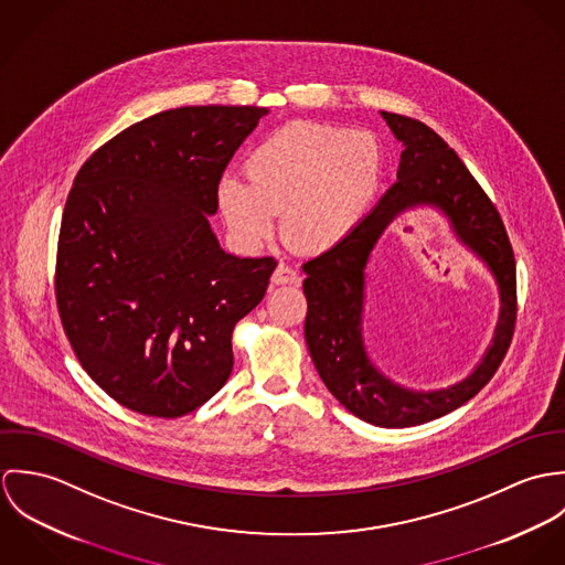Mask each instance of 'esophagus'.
Wrapping results in <instances>:
<instances>
[{
  "label": "esophagus",
  "mask_w": 565,
  "mask_h": 565,
  "mask_svg": "<svg viewBox=\"0 0 565 565\" xmlns=\"http://www.w3.org/2000/svg\"><path fill=\"white\" fill-rule=\"evenodd\" d=\"M271 282L274 285H294V282H298V271L285 263H278L271 274Z\"/></svg>",
  "instance_id": "obj_1"
}]
</instances>
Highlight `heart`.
Wrapping results in <instances>:
<instances>
[{"label": "heart", "mask_w": 565, "mask_h": 565, "mask_svg": "<svg viewBox=\"0 0 565 565\" xmlns=\"http://www.w3.org/2000/svg\"><path fill=\"white\" fill-rule=\"evenodd\" d=\"M383 171L379 141L365 130L287 124L243 161L245 180L224 175L217 206L245 245L265 242L280 213V237L302 254H322L361 222Z\"/></svg>", "instance_id": "heart-1"}]
</instances>
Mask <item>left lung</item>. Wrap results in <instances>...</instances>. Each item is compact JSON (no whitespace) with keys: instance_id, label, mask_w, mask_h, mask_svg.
Returning a JSON list of instances; mask_svg holds the SVG:
<instances>
[{"instance_id":"obj_1","label":"left lung","mask_w":565,"mask_h":565,"mask_svg":"<svg viewBox=\"0 0 565 565\" xmlns=\"http://www.w3.org/2000/svg\"><path fill=\"white\" fill-rule=\"evenodd\" d=\"M383 117L404 146L398 180L343 242L302 265L305 339L323 385L352 415L383 428H406L468 403L500 367L518 320L515 258L498 209L455 150L413 117L396 113ZM419 205H437L449 215L458 236L497 276L503 300L484 363L466 382L439 393H411L385 380L366 359L360 337L366 258L388 222Z\"/></svg>"}]
</instances>
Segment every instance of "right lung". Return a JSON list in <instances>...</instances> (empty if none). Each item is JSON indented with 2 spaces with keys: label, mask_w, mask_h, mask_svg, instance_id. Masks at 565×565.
<instances>
[{
  "label": "right lung",
  "mask_w": 565,
  "mask_h": 565,
  "mask_svg": "<svg viewBox=\"0 0 565 565\" xmlns=\"http://www.w3.org/2000/svg\"><path fill=\"white\" fill-rule=\"evenodd\" d=\"M263 106H182L106 141L70 191L56 307L84 372L119 404L180 417L233 372V330L265 296L274 256L226 254L217 182Z\"/></svg>",
  "instance_id": "1"
}]
</instances>
